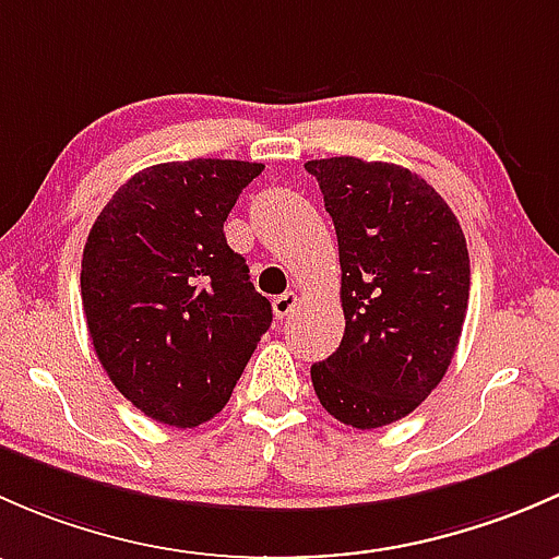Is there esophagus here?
Returning <instances> with one entry per match:
<instances>
[{"mask_svg": "<svg viewBox=\"0 0 559 559\" xmlns=\"http://www.w3.org/2000/svg\"><path fill=\"white\" fill-rule=\"evenodd\" d=\"M296 304H298V296L293 290H287V293H282V296L274 298L272 309H274V314H277V318H287V314L296 309Z\"/></svg>", "mask_w": 559, "mask_h": 559, "instance_id": "obj_1", "label": "esophagus"}]
</instances>
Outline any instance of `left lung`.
<instances>
[{
  "instance_id": "8db88e82",
  "label": "left lung",
  "mask_w": 559,
  "mask_h": 559,
  "mask_svg": "<svg viewBox=\"0 0 559 559\" xmlns=\"http://www.w3.org/2000/svg\"><path fill=\"white\" fill-rule=\"evenodd\" d=\"M333 217L344 336L312 366L322 408L358 430L406 417L444 379L468 309L463 228L419 175L353 155L307 160Z\"/></svg>"
}]
</instances>
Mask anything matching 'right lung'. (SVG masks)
Returning a JSON list of instances; mask_svg holds the SVG:
<instances>
[{
    "label": "right lung",
    "mask_w": 559,
    "mask_h": 559,
    "mask_svg": "<svg viewBox=\"0 0 559 559\" xmlns=\"http://www.w3.org/2000/svg\"><path fill=\"white\" fill-rule=\"evenodd\" d=\"M261 171L221 158L155 164L91 228L80 272L91 342L115 388L155 423L215 417L272 325V304L223 234Z\"/></svg>",
    "instance_id": "obj_1"
}]
</instances>
